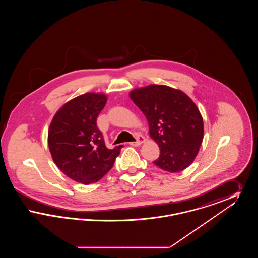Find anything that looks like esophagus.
<instances>
[{
  "label": "esophagus",
  "instance_id": "1",
  "mask_svg": "<svg viewBox=\"0 0 258 258\" xmlns=\"http://www.w3.org/2000/svg\"><path fill=\"white\" fill-rule=\"evenodd\" d=\"M136 139L137 140L135 141V142H130V145H132V146H140L142 143L145 142V138L142 135H138L136 137Z\"/></svg>",
  "mask_w": 258,
  "mask_h": 258
}]
</instances>
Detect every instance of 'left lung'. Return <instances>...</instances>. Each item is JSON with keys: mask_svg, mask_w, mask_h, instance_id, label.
I'll list each match as a JSON object with an SVG mask.
<instances>
[{"mask_svg": "<svg viewBox=\"0 0 258 258\" xmlns=\"http://www.w3.org/2000/svg\"><path fill=\"white\" fill-rule=\"evenodd\" d=\"M130 98L143 112L151 138L160 147L154 163L165 171L180 172L196 159L203 140V119L184 92L165 85L135 89Z\"/></svg>", "mask_w": 258, "mask_h": 258, "instance_id": "obj_1", "label": "left lung"}]
</instances>
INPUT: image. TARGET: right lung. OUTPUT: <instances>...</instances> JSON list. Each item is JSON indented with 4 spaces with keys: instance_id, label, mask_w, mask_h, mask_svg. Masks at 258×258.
Returning a JSON list of instances; mask_svg holds the SVG:
<instances>
[{
    "instance_id": "obj_1",
    "label": "right lung",
    "mask_w": 258,
    "mask_h": 258,
    "mask_svg": "<svg viewBox=\"0 0 258 258\" xmlns=\"http://www.w3.org/2000/svg\"><path fill=\"white\" fill-rule=\"evenodd\" d=\"M107 101L104 94L86 93L66 102L48 131L50 154L64 175L81 184H94L110 170L123 145L105 146L97 118Z\"/></svg>"
}]
</instances>
